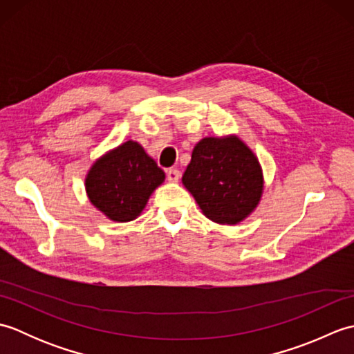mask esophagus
Masks as SVG:
<instances>
[{
    "instance_id": "obj_1",
    "label": "esophagus",
    "mask_w": 354,
    "mask_h": 354,
    "mask_svg": "<svg viewBox=\"0 0 354 354\" xmlns=\"http://www.w3.org/2000/svg\"><path fill=\"white\" fill-rule=\"evenodd\" d=\"M179 178H181V171L178 169H169L167 170V179L170 183H178Z\"/></svg>"
}]
</instances>
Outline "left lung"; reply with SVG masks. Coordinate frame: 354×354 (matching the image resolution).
Here are the masks:
<instances>
[{
  "instance_id": "1",
  "label": "left lung",
  "mask_w": 354,
  "mask_h": 354,
  "mask_svg": "<svg viewBox=\"0 0 354 354\" xmlns=\"http://www.w3.org/2000/svg\"><path fill=\"white\" fill-rule=\"evenodd\" d=\"M183 184L208 219L234 225L257 207L263 192L259 160L237 137L201 140Z\"/></svg>"
}]
</instances>
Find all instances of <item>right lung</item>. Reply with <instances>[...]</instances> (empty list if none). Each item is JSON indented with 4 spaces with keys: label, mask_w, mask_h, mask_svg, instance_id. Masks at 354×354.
Returning a JSON list of instances; mask_svg holds the SVG:
<instances>
[{
    "label": "right lung",
    "mask_w": 354,
    "mask_h": 354,
    "mask_svg": "<svg viewBox=\"0 0 354 354\" xmlns=\"http://www.w3.org/2000/svg\"><path fill=\"white\" fill-rule=\"evenodd\" d=\"M164 178V171L138 142L126 141L94 162L85 185L89 201L104 216L129 222L140 216Z\"/></svg>",
    "instance_id": "right-lung-1"
}]
</instances>
